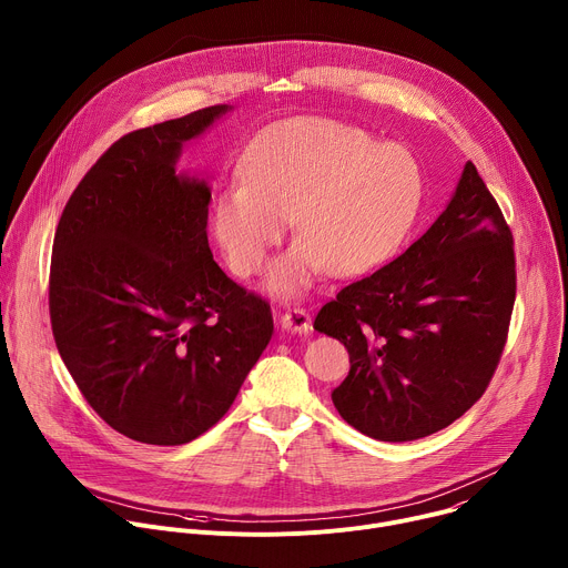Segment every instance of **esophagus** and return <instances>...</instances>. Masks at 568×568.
Wrapping results in <instances>:
<instances>
[{
	"instance_id": "esophagus-1",
	"label": "esophagus",
	"mask_w": 568,
	"mask_h": 568,
	"mask_svg": "<svg viewBox=\"0 0 568 568\" xmlns=\"http://www.w3.org/2000/svg\"><path fill=\"white\" fill-rule=\"evenodd\" d=\"M281 326L285 333L307 335L310 333V314L303 307H287L281 314Z\"/></svg>"
}]
</instances>
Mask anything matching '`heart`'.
<instances>
[{
	"mask_svg": "<svg viewBox=\"0 0 568 568\" xmlns=\"http://www.w3.org/2000/svg\"><path fill=\"white\" fill-rule=\"evenodd\" d=\"M242 182L213 204V233L233 274L265 270L290 220L298 240L267 276L301 296L323 270L355 276L384 263L409 233L423 195L418 161L346 123L292 119L261 132L240 161Z\"/></svg>",
	"mask_w": 568,
	"mask_h": 568,
	"instance_id": "heart-1",
	"label": "heart"
}]
</instances>
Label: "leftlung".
<instances>
[{"mask_svg":"<svg viewBox=\"0 0 568 568\" xmlns=\"http://www.w3.org/2000/svg\"><path fill=\"white\" fill-rule=\"evenodd\" d=\"M515 278L513 233L467 161L427 233L318 310L314 331L351 355V371L333 390L339 416L386 443L449 427L495 375Z\"/></svg>","mask_w":568,"mask_h":568,"instance_id":"8db88e82","label":"left lung"}]
</instances>
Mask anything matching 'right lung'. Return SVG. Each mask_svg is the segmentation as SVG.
Segmentation results:
<instances>
[{
	"mask_svg": "<svg viewBox=\"0 0 568 568\" xmlns=\"http://www.w3.org/2000/svg\"><path fill=\"white\" fill-rule=\"evenodd\" d=\"M231 105L134 130L80 180L53 237L58 353L119 434L184 445L211 429L267 348V301L213 261L206 180L178 173L184 143Z\"/></svg>",
	"mask_w": 568,
	"mask_h": 568,
	"instance_id": "obj_1",
	"label": "right lung"
}]
</instances>
